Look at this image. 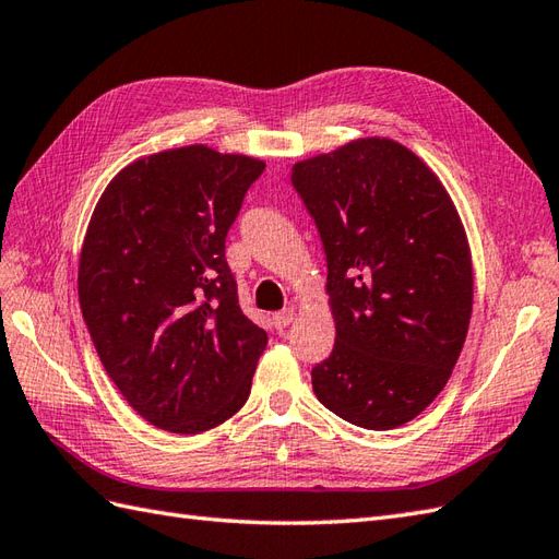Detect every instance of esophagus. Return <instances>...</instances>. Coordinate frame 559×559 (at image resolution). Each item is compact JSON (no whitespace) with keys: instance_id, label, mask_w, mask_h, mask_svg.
Instances as JSON below:
<instances>
[{"instance_id":"esophagus-1","label":"esophagus","mask_w":559,"mask_h":559,"mask_svg":"<svg viewBox=\"0 0 559 559\" xmlns=\"http://www.w3.org/2000/svg\"><path fill=\"white\" fill-rule=\"evenodd\" d=\"M293 317H295L293 309H283V311L274 313V325L278 328V331H283V328H288L293 323Z\"/></svg>"}]
</instances>
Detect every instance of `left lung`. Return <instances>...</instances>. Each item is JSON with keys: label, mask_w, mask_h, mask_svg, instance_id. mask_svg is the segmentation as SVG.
<instances>
[{"label": "left lung", "mask_w": 559, "mask_h": 559, "mask_svg": "<svg viewBox=\"0 0 559 559\" xmlns=\"http://www.w3.org/2000/svg\"><path fill=\"white\" fill-rule=\"evenodd\" d=\"M290 179L321 234L335 319L313 392L342 420L394 429L435 402L465 345L463 222L435 171L384 136L299 160Z\"/></svg>", "instance_id": "obj_1"}]
</instances>
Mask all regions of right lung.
Here are the masks:
<instances>
[{
	"mask_svg": "<svg viewBox=\"0 0 559 559\" xmlns=\"http://www.w3.org/2000/svg\"><path fill=\"white\" fill-rule=\"evenodd\" d=\"M264 163L205 143L120 169L80 252L78 295L106 373L143 420L198 435L248 402L266 333L238 307L224 242Z\"/></svg>",
	"mask_w": 559,
	"mask_h": 559,
	"instance_id": "right-lung-1",
	"label": "right lung"
}]
</instances>
